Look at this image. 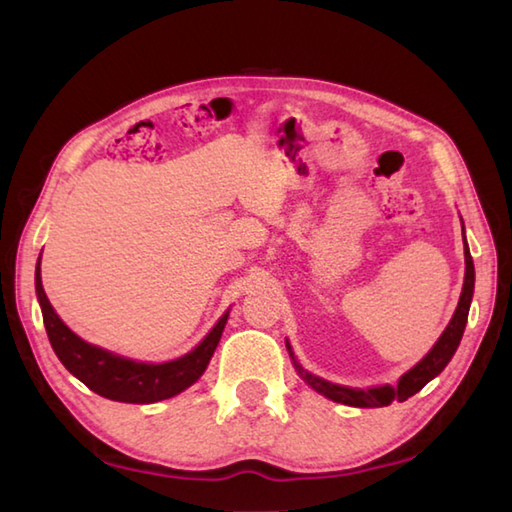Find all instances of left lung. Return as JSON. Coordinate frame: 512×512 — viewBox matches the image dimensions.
I'll list each match as a JSON object with an SVG mask.
<instances>
[{
	"label": "left lung",
	"instance_id": "obj_1",
	"mask_svg": "<svg viewBox=\"0 0 512 512\" xmlns=\"http://www.w3.org/2000/svg\"><path fill=\"white\" fill-rule=\"evenodd\" d=\"M464 262H466V273H464V288L460 295V303L455 308V314L451 323L447 325V330L442 332V336L438 339V343L433 345V350L422 358V361L409 369V372L398 380L396 387H376V389H350V387H341V385H332L328 380L312 376L308 372L297 365L301 378L306 383L323 394L325 398H330L334 402H343V405L350 407H387L391 405V400H407L409 396L418 394V391L429 383L431 378H436L447 363L451 361V356L458 350V345L462 341V334L466 328V319H469V308H471V299H473V286H475V268H473V257L469 253V246H466L464 239ZM290 350V345H288ZM292 356V352H290Z\"/></svg>",
	"mask_w": 512,
	"mask_h": 512
}]
</instances>
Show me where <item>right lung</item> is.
Returning <instances> with one entry per match:
<instances>
[{
  "label": "right lung",
  "instance_id": "obj_1",
  "mask_svg": "<svg viewBox=\"0 0 512 512\" xmlns=\"http://www.w3.org/2000/svg\"><path fill=\"white\" fill-rule=\"evenodd\" d=\"M41 259V257H39ZM37 297L43 312V325H46L48 339L54 354L72 376L88 385L94 394L110 398L116 402H134V405H147V402H158L180 394L198 380L211 356L220 343L222 330L228 319V312L217 321L215 328L206 334V339L195 347L187 356L178 361L162 363V365H147L129 361L123 356H114L79 339L68 325H65L59 314L52 310L50 301L41 286V268L37 264L35 273Z\"/></svg>",
  "mask_w": 512,
  "mask_h": 512
}]
</instances>
